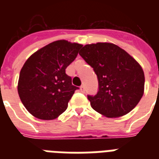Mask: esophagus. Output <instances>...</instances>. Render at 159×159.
<instances>
[{
	"instance_id": "esophagus-1",
	"label": "esophagus",
	"mask_w": 159,
	"mask_h": 159,
	"mask_svg": "<svg viewBox=\"0 0 159 159\" xmlns=\"http://www.w3.org/2000/svg\"><path fill=\"white\" fill-rule=\"evenodd\" d=\"M80 91H81V92H82V93H84L85 92L84 86H81V87H80Z\"/></svg>"
}]
</instances>
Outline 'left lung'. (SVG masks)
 <instances>
[{"label":"left lung","instance_id":"left-lung-1","mask_svg":"<svg viewBox=\"0 0 159 159\" xmlns=\"http://www.w3.org/2000/svg\"><path fill=\"white\" fill-rule=\"evenodd\" d=\"M93 67L99 91L88 96L91 106L108 118L130 112L144 92V73L140 64L123 48L112 43L86 44L79 52Z\"/></svg>","mask_w":159,"mask_h":159}]
</instances>
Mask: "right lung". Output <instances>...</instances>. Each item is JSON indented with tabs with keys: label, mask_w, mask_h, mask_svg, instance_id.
Returning a JSON list of instances; mask_svg holds the SVG:
<instances>
[{
	"label": "right lung",
	"mask_w": 159,
	"mask_h": 159,
	"mask_svg": "<svg viewBox=\"0 0 159 159\" xmlns=\"http://www.w3.org/2000/svg\"><path fill=\"white\" fill-rule=\"evenodd\" d=\"M82 44L57 40L31 55L21 68L19 97L26 110L36 118H57L78 87L72 84L66 68L74 61Z\"/></svg>",
	"instance_id": "obj_1"
}]
</instances>
